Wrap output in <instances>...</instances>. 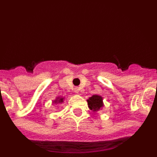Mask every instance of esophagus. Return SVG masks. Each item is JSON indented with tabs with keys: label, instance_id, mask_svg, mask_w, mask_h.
Segmentation results:
<instances>
[{
	"label": "esophagus",
	"instance_id": "1",
	"mask_svg": "<svg viewBox=\"0 0 157 157\" xmlns=\"http://www.w3.org/2000/svg\"><path fill=\"white\" fill-rule=\"evenodd\" d=\"M75 92L76 94H78V92H79V89L78 88V87L75 88Z\"/></svg>",
	"mask_w": 157,
	"mask_h": 157
}]
</instances>
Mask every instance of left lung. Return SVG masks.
Instances as JSON below:
<instances>
[{
	"instance_id": "8db88e82",
	"label": "left lung",
	"mask_w": 157,
	"mask_h": 157,
	"mask_svg": "<svg viewBox=\"0 0 157 157\" xmlns=\"http://www.w3.org/2000/svg\"><path fill=\"white\" fill-rule=\"evenodd\" d=\"M103 101V99H102L101 96H92L91 98L87 100L89 108H90V110L94 111V112L100 110L103 107V101Z\"/></svg>"
}]
</instances>
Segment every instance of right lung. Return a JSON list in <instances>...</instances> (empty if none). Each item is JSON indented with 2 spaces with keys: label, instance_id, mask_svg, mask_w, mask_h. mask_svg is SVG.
Listing matches in <instances>:
<instances>
[{
  "label": "right lung",
  "instance_id": "1",
  "mask_svg": "<svg viewBox=\"0 0 157 157\" xmlns=\"http://www.w3.org/2000/svg\"><path fill=\"white\" fill-rule=\"evenodd\" d=\"M63 98H56V100H55V101H54V102H55V103H58V102H63Z\"/></svg>",
  "mask_w": 157,
  "mask_h": 157
}]
</instances>
